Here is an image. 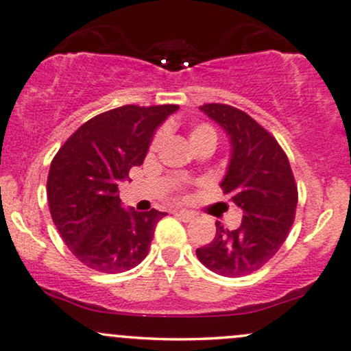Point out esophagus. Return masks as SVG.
Segmentation results:
<instances>
[{
    "label": "esophagus",
    "mask_w": 351,
    "mask_h": 351,
    "mask_svg": "<svg viewBox=\"0 0 351 351\" xmlns=\"http://www.w3.org/2000/svg\"><path fill=\"white\" fill-rule=\"evenodd\" d=\"M175 214H176V217H180L183 221H191V220L196 219V214L191 210H176Z\"/></svg>",
    "instance_id": "obj_1"
}]
</instances>
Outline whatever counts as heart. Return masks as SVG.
Masks as SVG:
<instances>
[{
	"instance_id": "b5f03b06",
	"label": "heart",
	"mask_w": 351,
	"mask_h": 351,
	"mask_svg": "<svg viewBox=\"0 0 351 351\" xmlns=\"http://www.w3.org/2000/svg\"><path fill=\"white\" fill-rule=\"evenodd\" d=\"M163 137H165V132L163 131H158L157 134H155L152 143H150V152H155V150L160 147V144L163 143ZM208 141H210V143H217V132L210 124H197V126H194L193 130L189 131V143L193 144V147H196V145L202 143H208Z\"/></svg>"
}]
</instances>
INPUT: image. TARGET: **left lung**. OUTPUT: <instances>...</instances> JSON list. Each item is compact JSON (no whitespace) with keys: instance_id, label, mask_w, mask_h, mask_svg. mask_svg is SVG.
<instances>
[{"instance_id":"left-lung-1","label":"left lung","mask_w":351,"mask_h":351,"mask_svg":"<svg viewBox=\"0 0 351 351\" xmlns=\"http://www.w3.org/2000/svg\"><path fill=\"white\" fill-rule=\"evenodd\" d=\"M201 112L227 132L232 154L221 189L243 220L237 230L215 221L210 243L197 247V259L223 277L256 272L280 250L295 220L298 188L290 162L275 137L250 114L223 104H206Z\"/></svg>"}]
</instances>
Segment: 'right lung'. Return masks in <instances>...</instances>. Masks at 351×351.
I'll list each match as a JSON object with an SVG mask.
<instances>
[{"mask_svg": "<svg viewBox=\"0 0 351 351\" xmlns=\"http://www.w3.org/2000/svg\"><path fill=\"white\" fill-rule=\"evenodd\" d=\"M178 105H124L97 114L61 145L47 181L53 223L87 267L119 274L147 256L165 212L124 208L118 183L143 165L157 128Z\"/></svg>", "mask_w": 351, "mask_h": 351, "instance_id": "add662e5", "label": "right lung"}]
</instances>
